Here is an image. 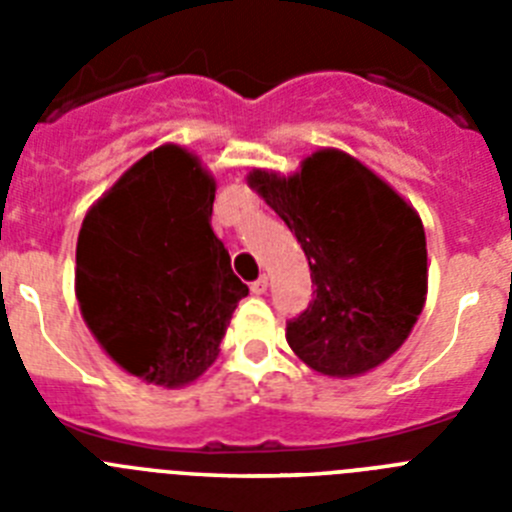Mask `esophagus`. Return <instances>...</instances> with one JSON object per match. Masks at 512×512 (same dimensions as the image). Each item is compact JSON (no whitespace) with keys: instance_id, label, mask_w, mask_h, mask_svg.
Returning a JSON list of instances; mask_svg holds the SVG:
<instances>
[{"instance_id":"34e87169","label":"esophagus","mask_w":512,"mask_h":512,"mask_svg":"<svg viewBox=\"0 0 512 512\" xmlns=\"http://www.w3.org/2000/svg\"><path fill=\"white\" fill-rule=\"evenodd\" d=\"M266 287H269V279L266 277H259L256 282H251L253 295H266Z\"/></svg>"}]
</instances>
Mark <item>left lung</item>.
I'll list each match as a JSON object with an SVG mask.
<instances>
[{
	"label": "left lung",
	"mask_w": 512,
	"mask_h": 512,
	"mask_svg": "<svg viewBox=\"0 0 512 512\" xmlns=\"http://www.w3.org/2000/svg\"><path fill=\"white\" fill-rule=\"evenodd\" d=\"M251 189L295 233L315 284L287 323L289 348L328 377H359L410 336L428 292L418 212L361 161L323 148L300 171L253 169Z\"/></svg>",
	"instance_id": "1"
}]
</instances>
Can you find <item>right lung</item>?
I'll use <instances>...</instances> for the list:
<instances>
[{
  "label": "right lung",
  "instance_id": "1",
  "mask_svg": "<svg viewBox=\"0 0 512 512\" xmlns=\"http://www.w3.org/2000/svg\"><path fill=\"white\" fill-rule=\"evenodd\" d=\"M215 179L197 156L161 146L87 212L76 300L99 346L148 384L184 387L220 354L248 287L212 233Z\"/></svg>",
  "mask_w": 512,
  "mask_h": 512
}]
</instances>
